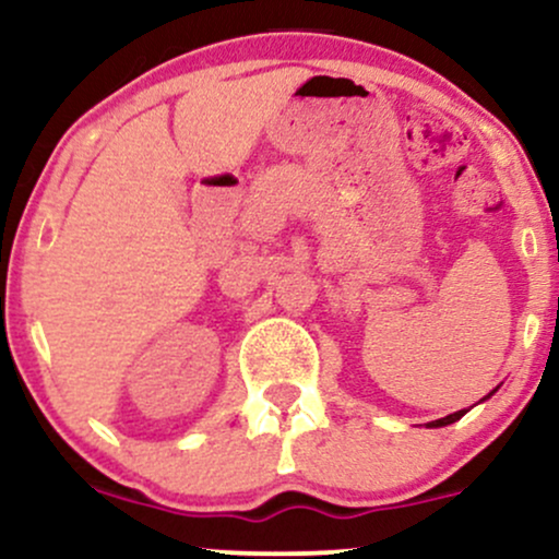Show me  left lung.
Masks as SVG:
<instances>
[{"label":"left lung","mask_w":559,"mask_h":559,"mask_svg":"<svg viewBox=\"0 0 559 559\" xmlns=\"http://www.w3.org/2000/svg\"><path fill=\"white\" fill-rule=\"evenodd\" d=\"M493 391H497V389H493ZM493 391H491V394H493ZM491 394H489V396H491ZM489 396H484V400H489ZM465 413H467V409H457V413L447 415V418H439V420H431V423H426V426H428V428H441V426H449V423H454V420H460V418H463Z\"/></svg>","instance_id":"8db88e82"}]
</instances>
